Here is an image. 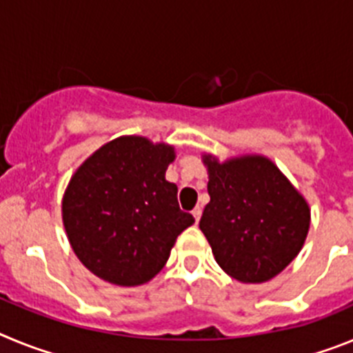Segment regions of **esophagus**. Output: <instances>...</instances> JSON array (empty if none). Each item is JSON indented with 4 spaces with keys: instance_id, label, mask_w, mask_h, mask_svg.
Here are the masks:
<instances>
[{
    "instance_id": "esophagus-1",
    "label": "esophagus",
    "mask_w": 353,
    "mask_h": 353,
    "mask_svg": "<svg viewBox=\"0 0 353 353\" xmlns=\"http://www.w3.org/2000/svg\"><path fill=\"white\" fill-rule=\"evenodd\" d=\"M192 215H194V219H196V223H198L199 221V217H201V208H194V210H192Z\"/></svg>"
}]
</instances>
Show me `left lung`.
Returning <instances> with one entry per match:
<instances>
[{"label":"left lung","mask_w":353,"mask_h":353,"mask_svg":"<svg viewBox=\"0 0 353 353\" xmlns=\"http://www.w3.org/2000/svg\"><path fill=\"white\" fill-rule=\"evenodd\" d=\"M210 203L199 230L215 261L242 283H265L304 245L310 205L270 159L244 155L219 162L203 155Z\"/></svg>","instance_id":"left-lung-1"}]
</instances>
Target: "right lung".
<instances>
[{
  "label": "right lung",
  "instance_id": "right-lung-1",
  "mask_svg": "<svg viewBox=\"0 0 353 353\" xmlns=\"http://www.w3.org/2000/svg\"><path fill=\"white\" fill-rule=\"evenodd\" d=\"M174 148L141 136L105 143L77 168L61 203L68 242L104 281L138 286L166 265L174 240L194 217L166 180Z\"/></svg>",
  "mask_w": 353,
  "mask_h": 353
}]
</instances>
